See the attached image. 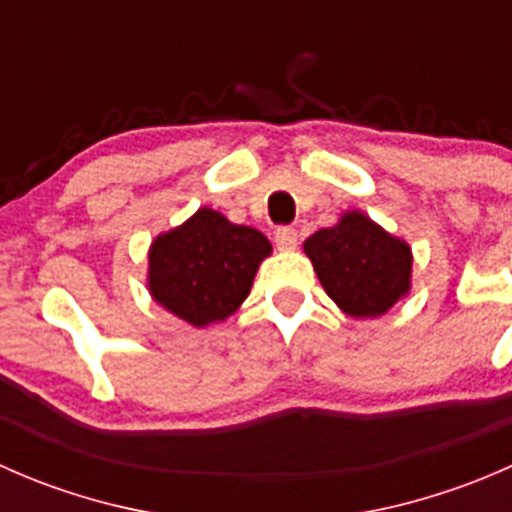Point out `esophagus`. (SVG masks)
Returning <instances> with one entry per match:
<instances>
[{
  "label": "esophagus",
  "mask_w": 512,
  "mask_h": 512,
  "mask_svg": "<svg viewBox=\"0 0 512 512\" xmlns=\"http://www.w3.org/2000/svg\"><path fill=\"white\" fill-rule=\"evenodd\" d=\"M275 242L280 250H294L297 247V230L289 225H282L275 230Z\"/></svg>",
  "instance_id": "1"
}]
</instances>
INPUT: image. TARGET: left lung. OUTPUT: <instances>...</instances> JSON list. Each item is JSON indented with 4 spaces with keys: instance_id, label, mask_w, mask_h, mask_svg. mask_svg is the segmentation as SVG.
<instances>
[{
    "instance_id": "8db88e82",
    "label": "left lung",
    "mask_w": 512,
    "mask_h": 512,
    "mask_svg": "<svg viewBox=\"0 0 512 512\" xmlns=\"http://www.w3.org/2000/svg\"><path fill=\"white\" fill-rule=\"evenodd\" d=\"M324 292L352 317H379L394 307L411 282V250L364 213L317 230L304 242Z\"/></svg>"
}]
</instances>
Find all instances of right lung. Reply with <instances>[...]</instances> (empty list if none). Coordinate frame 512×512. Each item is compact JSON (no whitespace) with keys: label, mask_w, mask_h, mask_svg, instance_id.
<instances>
[{"label":"right lung","mask_w":512,"mask_h":512,"mask_svg":"<svg viewBox=\"0 0 512 512\" xmlns=\"http://www.w3.org/2000/svg\"><path fill=\"white\" fill-rule=\"evenodd\" d=\"M270 250V240L260 230L232 225L203 208L153 242L148 285L165 309L205 327L240 307Z\"/></svg>","instance_id":"add662e5"}]
</instances>
